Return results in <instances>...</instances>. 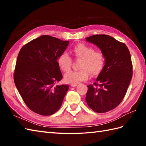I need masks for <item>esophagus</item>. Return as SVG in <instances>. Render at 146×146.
<instances>
[{
  "label": "esophagus",
  "mask_w": 146,
  "mask_h": 146,
  "mask_svg": "<svg viewBox=\"0 0 146 146\" xmlns=\"http://www.w3.org/2000/svg\"><path fill=\"white\" fill-rule=\"evenodd\" d=\"M71 86H72V87H75V86H77V84H71Z\"/></svg>",
  "instance_id": "obj_1"
}]
</instances>
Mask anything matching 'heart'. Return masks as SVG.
Masks as SVG:
<instances>
[{"mask_svg":"<svg viewBox=\"0 0 146 146\" xmlns=\"http://www.w3.org/2000/svg\"><path fill=\"white\" fill-rule=\"evenodd\" d=\"M73 53L77 59H81L79 71H71L65 74L64 81L68 83L78 84L86 80L90 73L92 76H96L100 74L105 64V58L103 52L95 51L91 46L82 43L76 44L72 49ZM72 60L66 52H63L59 56L58 64L63 71L70 70Z\"/></svg>","mask_w":146,"mask_h":146,"instance_id":"1","label":"heart"}]
</instances>
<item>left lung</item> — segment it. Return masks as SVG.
I'll return each instance as SVG.
<instances>
[{
	"instance_id": "left-lung-1",
	"label": "left lung",
	"mask_w": 146,
	"mask_h": 146,
	"mask_svg": "<svg viewBox=\"0 0 146 146\" xmlns=\"http://www.w3.org/2000/svg\"><path fill=\"white\" fill-rule=\"evenodd\" d=\"M85 39L97 46L105 58V66L95 86H87L85 100L96 112H107L120 104L127 90L132 77L131 54L124 43L108 35H96Z\"/></svg>"
}]
</instances>
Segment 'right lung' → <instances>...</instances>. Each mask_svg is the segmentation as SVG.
<instances>
[{"instance_id":"obj_1","label":"right lung","mask_w":146,"mask_h":146,"mask_svg":"<svg viewBox=\"0 0 146 146\" xmlns=\"http://www.w3.org/2000/svg\"><path fill=\"white\" fill-rule=\"evenodd\" d=\"M69 41L48 35L24 45L19 52L14 80L18 92L29 109L41 115L57 111L69 89L56 85L63 78L58 58Z\"/></svg>"}]
</instances>
